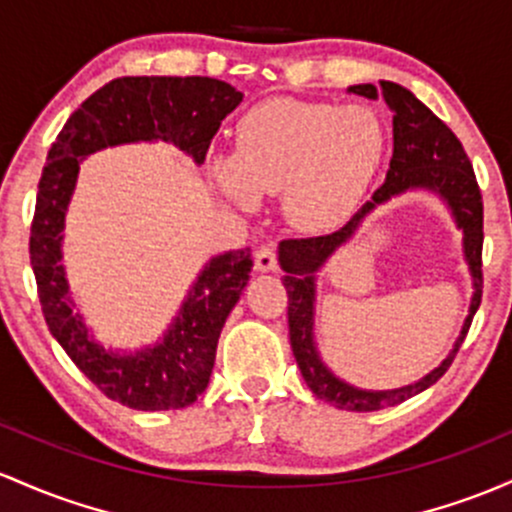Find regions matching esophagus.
Instances as JSON below:
<instances>
[{
    "instance_id": "1",
    "label": "esophagus",
    "mask_w": 512,
    "mask_h": 512,
    "mask_svg": "<svg viewBox=\"0 0 512 512\" xmlns=\"http://www.w3.org/2000/svg\"><path fill=\"white\" fill-rule=\"evenodd\" d=\"M277 247L274 245H262L255 252V269L257 272H274L277 269Z\"/></svg>"
}]
</instances>
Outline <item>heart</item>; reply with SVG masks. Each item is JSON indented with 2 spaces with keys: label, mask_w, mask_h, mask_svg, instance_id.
Segmentation results:
<instances>
[{
  "label": "heart",
  "mask_w": 512,
  "mask_h": 512,
  "mask_svg": "<svg viewBox=\"0 0 512 512\" xmlns=\"http://www.w3.org/2000/svg\"><path fill=\"white\" fill-rule=\"evenodd\" d=\"M384 145V128L369 109L277 99L247 111L235 131V153L213 155L211 170L240 206L282 192L284 216L320 233L355 211Z\"/></svg>",
  "instance_id": "b5f03b06"
}]
</instances>
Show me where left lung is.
I'll list each match as a JSON object with an SVG mask.
<instances>
[{
  "label": "left lung",
  "instance_id": "obj_1",
  "mask_svg": "<svg viewBox=\"0 0 512 512\" xmlns=\"http://www.w3.org/2000/svg\"><path fill=\"white\" fill-rule=\"evenodd\" d=\"M352 94H362L369 99H384L393 111V157L391 170L386 174V182L376 189L372 199L359 209L350 221L340 230L328 235H316V238H289L279 245V262L286 272L284 286L289 294V338L291 350H294L296 362L311 386L323 401L333 403L342 411H381V408L396 406L415 393L425 391L435 384L442 374L447 372L454 355L459 352L462 342L469 333V325L474 320L476 308L481 303V291H484V272H481V247H484V201H481V189L476 182L474 167L466 157L459 138L449 131L445 121L437 119L435 114L413 97L406 87L396 82H381V89L374 84H355L350 87ZM413 186H425L440 193L450 204L460 227L465 230V254L470 260L472 276L475 277V299L472 300L470 316L450 356L435 373H431L418 385L396 392H359L347 387L344 382L335 380L317 359L312 347L310 328L312 327V272L351 237L361 218L379 203L388 200L391 195L405 191Z\"/></svg>",
  "mask_w": 512,
  "mask_h": 512
}]
</instances>
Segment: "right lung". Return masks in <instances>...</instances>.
<instances>
[{
  "label": "right lung",
  "instance_id": "right-lung-1",
  "mask_svg": "<svg viewBox=\"0 0 512 512\" xmlns=\"http://www.w3.org/2000/svg\"><path fill=\"white\" fill-rule=\"evenodd\" d=\"M240 101L243 92L213 77H119L82 101L48 150L28 240L43 318L77 369L106 398L136 411L187 408L204 393L218 335L250 279L252 257L247 247L213 257L160 345L138 355L104 350L72 308L60 265V233L80 162L109 145L160 138L201 165L221 121Z\"/></svg>",
  "mask_w": 512,
  "mask_h": 512
}]
</instances>
